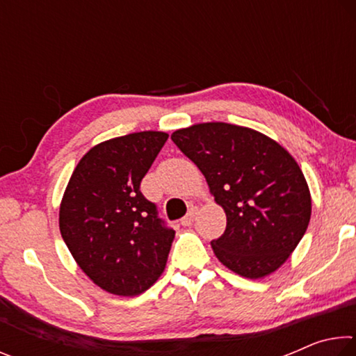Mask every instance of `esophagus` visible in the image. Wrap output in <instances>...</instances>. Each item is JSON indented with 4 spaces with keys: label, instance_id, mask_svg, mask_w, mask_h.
I'll list each match as a JSON object with an SVG mask.
<instances>
[{
    "label": "esophagus",
    "instance_id": "1",
    "mask_svg": "<svg viewBox=\"0 0 356 356\" xmlns=\"http://www.w3.org/2000/svg\"><path fill=\"white\" fill-rule=\"evenodd\" d=\"M196 218V207H191L188 210V213H186L182 220H180V222H182V226H190L193 221H195Z\"/></svg>",
    "mask_w": 356,
    "mask_h": 356
}]
</instances>
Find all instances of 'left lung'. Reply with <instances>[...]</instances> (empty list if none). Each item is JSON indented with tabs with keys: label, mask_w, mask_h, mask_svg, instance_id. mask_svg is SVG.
<instances>
[{
	"label": "left lung",
	"mask_w": 356,
	"mask_h": 356,
	"mask_svg": "<svg viewBox=\"0 0 356 356\" xmlns=\"http://www.w3.org/2000/svg\"><path fill=\"white\" fill-rule=\"evenodd\" d=\"M171 140L226 213L225 234L212 240L218 261L250 280L278 270L311 218V193L293 156L272 138L226 122L180 129Z\"/></svg>",
	"instance_id": "obj_1"
}]
</instances>
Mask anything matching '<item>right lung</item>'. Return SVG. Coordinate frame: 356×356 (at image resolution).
Segmentation results:
<instances>
[{"mask_svg": "<svg viewBox=\"0 0 356 356\" xmlns=\"http://www.w3.org/2000/svg\"><path fill=\"white\" fill-rule=\"evenodd\" d=\"M165 131L113 138L84 154L59 207V231L80 268L104 291L135 297L166 267L174 229L140 190Z\"/></svg>", "mask_w": 356, "mask_h": 356, "instance_id": "add662e5", "label": "right lung"}]
</instances>
